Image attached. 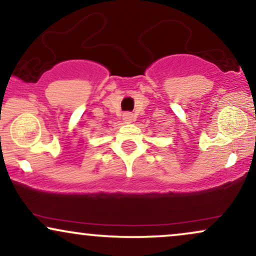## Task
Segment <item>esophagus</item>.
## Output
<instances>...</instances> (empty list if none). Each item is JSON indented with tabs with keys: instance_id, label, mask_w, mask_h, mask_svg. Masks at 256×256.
<instances>
[{
	"instance_id": "34e87169",
	"label": "esophagus",
	"mask_w": 256,
	"mask_h": 256,
	"mask_svg": "<svg viewBox=\"0 0 256 256\" xmlns=\"http://www.w3.org/2000/svg\"><path fill=\"white\" fill-rule=\"evenodd\" d=\"M122 119H124L125 122H131L132 120H134V114L130 113V112H126V113H124V116H122Z\"/></svg>"
}]
</instances>
